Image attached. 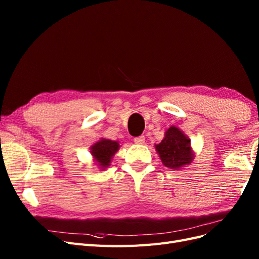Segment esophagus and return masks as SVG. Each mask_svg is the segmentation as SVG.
Instances as JSON below:
<instances>
[{
	"instance_id": "obj_1",
	"label": "esophagus",
	"mask_w": 259,
	"mask_h": 259,
	"mask_svg": "<svg viewBox=\"0 0 259 259\" xmlns=\"http://www.w3.org/2000/svg\"><path fill=\"white\" fill-rule=\"evenodd\" d=\"M134 143L137 145H143L145 143V136H138L134 138Z\"/></svg>"
}]
</instances>
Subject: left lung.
Returning <instances> with one entry per match:
<instances>
[{
    "mask_svg": "<svg viewBox=\"0 0 259 259\" xmlns=\"http://www.w3.org/2000/svg\"><path fill=\"white\" fill-rule=\"evenodd\" d=\"M164 166L170 169H179L190 164L194 158L190 146V139L176 126H170L162 142L155 145Z\"/></svg>",
    "mask_w": 259,
    "mask_h": 259,
    "instance_id": "left-lung-1",
    "label": "left lung"
}]
</instances>
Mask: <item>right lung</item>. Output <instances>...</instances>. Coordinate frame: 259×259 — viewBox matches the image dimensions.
<instances>
[{
	"label": "right lung",
	"mask_w": 259,
	"mask_h": 259,
	"mask_svg": "<svg viewBox=\"0 0 259 259\" xmlns=\"http://www.w3.org/2000/svg\"><path fill=\"white\" fill-rule=\"evenodd\" d=\"M120 145L117 142L110 139L101 138L99 142L94 144L91 147V153L94 160L97 162L101 169H105L110 165V162L114 153L119 150Z\"/></svg>",
	"instance_id": "right-lung-1"
}]
</instances>
